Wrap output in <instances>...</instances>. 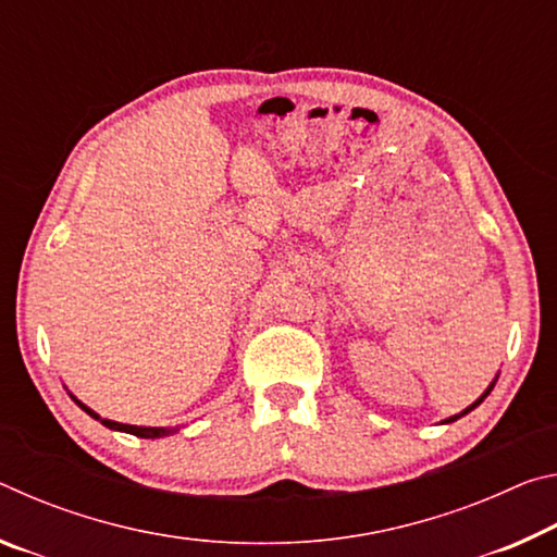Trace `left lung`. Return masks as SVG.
<instances>
[{
  "label": "left lung",
  "instance_id": "8db88e82",
  "mask_svg": "<svg viewBox=\"0 0 557 557\" xmlns=\"http://www.w3.org/2000/svg\"><path fill=\"white\" fill-rule=\"evenodd\" d=\"M492 388H494V385H488V391H486V393H484V395H482V398H479V400H476V403H474V405H471V408H467V410H465V412H461V414H467V412H469V410H474V408H476V405H479V403H482V400H484V398H486V395H488V393H492ZM457 418H459V414H455V418H449V420H447V422H451V420H457Z\"/></svg>",
  "mask_w": 557,
  "mask_h": 557
}]
</instances>
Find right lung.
<instances>
[{
    "mask_svg": "<svg viewBox=\"0 0 557 557\" xmlns=\"http://www.w3.org/2000/svg\"><path fill=\"white\" fill-rule=\"evenodd\" d=\"M78 403V400H75ZM83 410H86L90 418H96V420H100L96 412H92L90 408H86V405L83 403H78ZM102 425L106 428H110V430H120V432H129V435H135V437H145V440H154V437H164V435H169V430H164V428H137V425H122V422H112V420H100Z\"/></svg>",
    "mask_w": 557,
    "mask_h": 557,
    "instance_id": "obj_1",
    "label": "right lung"
}]
</instances>
